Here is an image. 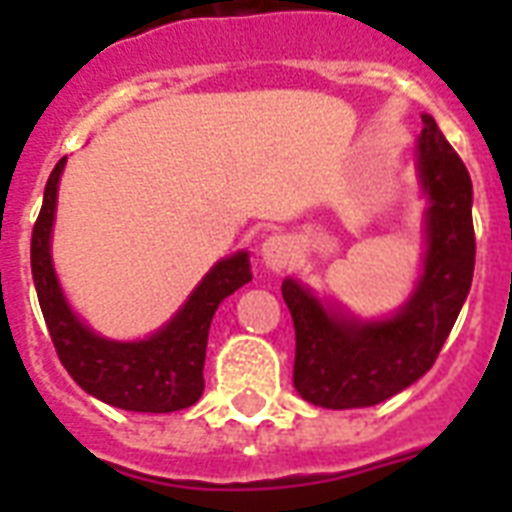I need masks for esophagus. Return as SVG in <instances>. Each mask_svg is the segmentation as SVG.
<instances>
[{"label": "esophagus", "instance_id": "1", "mask_svg": "<svg viewBox=\"0 0 512 512\" xmlns=\"http://www.w3.org/2000/svg\"><path fill=\"white\" fill-rule=\"evenodd\" d=\"M260 257L268 271H284L295 260V244L287 236H268L260 247Z\"/></svg>", "mask_w": 512, "mask_h": 512}]
</instances>
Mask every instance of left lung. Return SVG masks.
Masks as SVG:
<instances>
[{
    "instance_id": "1",
    "label": "left lung",
    "mask_w": 512,
    "mask_h": 512,
    "mask_svg": "<svg viewBox=\"0 0 512 512\" xmlns=\"http://www.w3.org/2000/svg\"><path fill=\"white\" fill-rule=\"evenodd\" d=\"M417 177L428 199L417 287L393 316L358 319L284 279L295 321V388L308 404L361 409L396 396L436 364L470 292L476 265L473 183L436 119L422 114Z\"/></svg>"
}]
</instances>
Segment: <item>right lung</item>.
<instances>
[{
	"label": "right lung",
	"instance_id": "add662e5",
	"mask_svg": "<svg viewBox=\"0 0 512 512\" xmlns=\"http://www.w3.org/2000/svg\"><path fill=\"white\" fill-rule=\"evenodd\" d=\"M66 159H60L44 185L42 212L31 233V273L44 321L60 364L90 396L127 412H177L196 404L204 390L209 324L217 305L252 281L249 255L217 260L196 284L180 311L146 340H108L92 332L68 305L52 265V223L58 207V183Z\"/></svg>",
	"mask_w": 512,
	"mask_h": 512
}]
</instances>
